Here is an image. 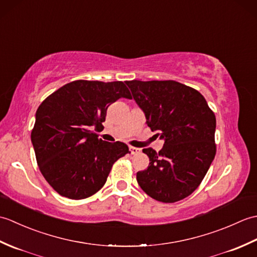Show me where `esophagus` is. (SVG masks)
Returning a JSON list of instances; mask_svg holds the SVG:
<instances>
[{
    "label": "esophagus",
    "instance_id": "obj_1",
    "mask_svg": "<svg viewBox=\"0 0 257 257\" xmlns=\"http://www.w3.org/2000/svg\"><path fill=\"white\" fill-rule=\"evenodd\" d=\"M129 150L132 152V155H138L140 152V149L136 148V147H129Z\"/></svg>",
    "mask_w": 257,
    "mask_h": 257
}]
</instances>
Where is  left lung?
<instances>
[{
	"mask_svg": "<svg viewBox=\"0 0 257 257\" xmlns=\"http://www.w3.org/2000/svg\"><path fill=\"white\" fill-rule=\"evenodd\" d=\"M143 109L147 124L165 140L156 152L147 148L149 166L137 181L152 199L173 203L199 187L214 159L216 119L198 90L174 80L125 81Z\"/></svg>",
	"mask_w": 257,
	"mask_h": 257,
	"instance_id": "8db88e82",
	"label": "left lung"
}]
</instances>
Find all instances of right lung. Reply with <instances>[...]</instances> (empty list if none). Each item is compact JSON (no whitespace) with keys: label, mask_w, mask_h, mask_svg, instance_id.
Instances as JSON below:
<instances>
[{"label":"right lung","mask_w":257,"mask_h":257,"mask_svg":"<svg viewBox=\"0 0 257 257\" xmlns=\"http://www.w3.org/2000/svg\"><path fill=\"white\" fill-rule=\"evenodd\" d=\"M122 97L132 99L122 81L75 80L37 108L32 144L43 177L58 194L73 200L95 194L113 163L129 154L125 144L107 143L92 130L102 128L107 108Z\"/></svg>","instance_id":"add662e5"}]
</instances>
